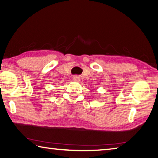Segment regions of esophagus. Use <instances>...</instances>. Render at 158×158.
<instances>
[{"label": "esophagus", "mask_w": 158, "mask_h": 158, "mask_svg": "<svg viewBox=\"0 0 158 158\" xmlns=\"http://www.w3.org/2000/svg\"><path fill=\"white\" fill-rule=\"evenodd\" d=\"M73 80H75V81H80V78H79V76H75V77H73Z\"/></svg>", "instance_id": "1"}]
</instances>
